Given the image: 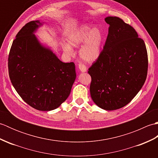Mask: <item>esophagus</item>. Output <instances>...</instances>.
Masks as SVG:
<instances>
[{
	"mask_svg": "<svg viewBox=\"0 0 158 158\" xmlns=\"http://www.w3.org/2000/svg\"><path fill=\"white\" fill-rule=\"evenodd\" d=\"M79 67V69L80 70V71L82 72V73H85L87 71V68L85 65L81 64H80L78 65Z\"/></svg>",
	"mask_w": 158,
	"mask_h": 158,
	"instance_id": "esophagus-1",
	"label": "esophagus"
}]
</instances>
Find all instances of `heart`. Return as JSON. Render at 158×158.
<instances>
[{
    "label": "heart",
    "instance_id": "obj_1",
    "mask_svg": "<svg viewBox=\"0 0 158 158\" xmlns=\"http://www.w3.org/2000/svg\"><path fill=\"white\" fill-rule=\"evenodd\" d=\"M68 43H62V49L71 53L72 47L79 49V56L83 61L92 63L98 60L102 54L104 41L103 33L100 28L92 25L84 24L73 31L68 36Z\"/></svg>",
    "mask_w": 158,
    "mask_h": 158
}]
</instances>
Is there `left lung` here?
<instances>
[{
    "label": "left lung",
    "instance_id": "left-lung-1",
    "mask_svg": "<svg viewBox=\"0 0 158 158\" xmlns=\"http://www.w3.org/2000/svg\"><path fill=\"white\" fill-rule=\"evenodd\" d=\"M109 33L99 59L88 69L90 94L100 108L113 110L127 105L145 83L148 57L145 42L117 17L105 19Z\"/></svg>",
    "mask_w": 158,
    "mask_h": 158
}]
</instances>
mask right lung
Instances as JSON below:
<instances>
[{
  "instance_id": "add662e5",
  "label": "right lung",
  "mask_w": 158,
  "mask_h": 158,
  "mask_svg": "<svg viewBox=\"0 0 158 158\" xmlns=\"http://www.w3.org/2000/svg\"><path fill=\"white\" fill-rule=\"evenodd\" d=\"M39 20L23 26L10 49L8 68L13 86L31 106L42 111L58 108L68 98L76 79L73 62L60 60L35 34Z\"/></svg>"
}]
</instances>
